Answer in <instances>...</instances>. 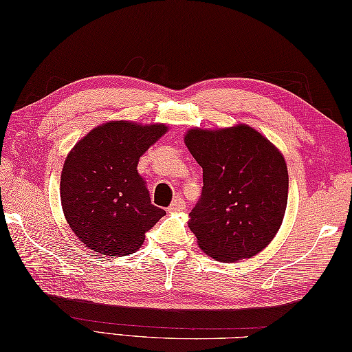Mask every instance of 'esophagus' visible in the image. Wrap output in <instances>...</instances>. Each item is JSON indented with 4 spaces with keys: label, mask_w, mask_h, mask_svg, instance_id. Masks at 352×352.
Here are the masks:
<instances>
[{
    "label": "esophagus",
    "mask_w": 352,
    "mask_h": 352,
    "mask_svg": "<svg viewBox=\"0 0 352 352\" xmlns=\"http://www.w3.org/2000/svg\"><path fill=\"white\" fill-rule=\"evenodd\" d=\"M184 208H186L184 199H183V198H175L174 201H172V204L169 206L168 210H169L170 213H178V212H183Z\"/></svg>",
    "instance_id": "esophagus-1"
}]
</instances>
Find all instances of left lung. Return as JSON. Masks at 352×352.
Returning <instances> with one entry per match:
<instances>
[{
	"mask_svg": "<svg viewBox=\"0 0 352 352\" xmlns=\"http://www.w3.org/2000/svg\"><path fill=\"white\" fill-rule=\"evenodd\" d=\"M184 144L203 168V193L189 213L199 248L222 263L263 251L287 206L289 174L280 149L246 124L190 129Z\"/></svg>",
	"mask_w": 352,
	"mask_h": 352,
	"instance_id": "1",
	"label": "left lung"
}]
</instances>
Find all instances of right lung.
<instances>
[{
  "mask_svg": "<svg viewBox=\"0 0 352 352\" xmlns=\"http://www.w3.org/2000/svg\"><path fill=\"white\" fill-rule=\"evenodd\" d=\"M168 130L164 124L110 121L71 149L60 177L62 208L87 248L102 256H129L166 214L151 204L138 163Z\"/></svg>",
  "mask_w": 352,
  "mask_h": 352,
  "instance_id": "obj_1",
  "label": "right lung"
}]
</instances>
